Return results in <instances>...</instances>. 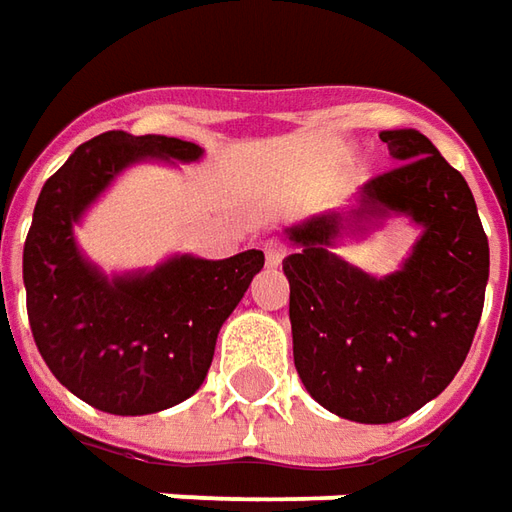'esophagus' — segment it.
Here are the masks:
<instances>
[{"instance_id":"1","label":"esophagus","mask_w":512,"mask_h":512,"mask_svg":"<svg viewBox=\"0 0 512 512\" xmlns=\"http://www.w3.org/2000/svg\"><path fill=\"white\" fill-rule=\"evenodd\" d=\"M263 252H266V263L268 266H280L282 263V257H285V244L282 241H277V238H271V241H266L263 244Z\"/></svg>"}]
</instances>
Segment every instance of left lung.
<instances>
[{
	"label": "left lung",
	"mask_w": 512,
	"mask_h": 512,
	"mask_svg": "<svg viewBox=\"0 0 512 512\" xmlns=\"http://www.w3.org/2000/svg\"><path fill=\"white\" fill-rule=\"evenodd\" d=\"M399 163L357 191L355 207L288 227L293 363L307 393L330 413L391 424L455 380L480 324L488 238L463 174L427 135L385 130ZM391 212L422 227L403 268L371 278L331 252L341 234Z\"/></svg>",
	"instance_id": "obj_1"
}]
</instances>
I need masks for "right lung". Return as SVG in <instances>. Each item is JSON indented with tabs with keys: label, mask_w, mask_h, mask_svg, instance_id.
<instances>
[{
	"label": "right lung",
	"mask_w": 512,
	"mask_h": 512,
	"mask_svg": "<svg viewBox=\"0 0 512 512\" xmlns=\"http://www.w3.org/2000/svg\"><path fill=\"white\" fill-rule=\"evenodd\" d=\"M202 146L110 130L74 149L44 182L24 241L27 316L60 385L96 410L146 416L205 382L221 324L263 268V252L227 260L174 255L152 271L107 277L82 255L74 224L141 160L194 163Z\"/></svg>",
	"instance_id": "add662e5"
}]
</instances>
